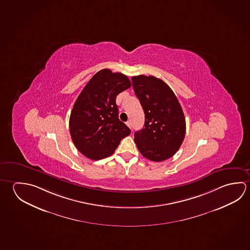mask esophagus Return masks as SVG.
Here are the masks:
<instances>
[{"label":"esophagus","mask_w":250,"mask_h":250,"mask_svg":"<svg viewBox=\"0 0 250 250\" xmlns=\"http://www.w3.org/2000/svg\"><path fill=\"white\" fill-rule=\"evenodd\" d=\"M127 126L129 128H131V121H127L126 122Z\"/></svg>","instance_id":"1"}]
</instances>
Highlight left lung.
<instances>
[{
	"label": "left lung",
	"mask_w": 250,
	"mask_h": 250,
	"mask_svg": "<svg viewBox=\"0 0 250 250\" xmlns=\"http://www.w3.org/2000/svg\"><path fill=\"white\" fill-rule=\"evenodd\" d=\"M132 87L145 113L144 127L134 133L140 153L153 162L172 157L184 141L186 123L175 93L154 76H132Z\"/></svg>",
	"instance_id": "8db88e82"
}]
</instances>
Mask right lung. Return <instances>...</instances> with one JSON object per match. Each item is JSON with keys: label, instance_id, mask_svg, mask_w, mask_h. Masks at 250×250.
<instances>
[{"label": "right lung", "instance_id": "1", "mask_svg": "<svg viewBox=\"0 0 250 250\" xmlns=\"http://www.w3.org/2000/svg\"><path fill=\"white\" fill-rule=\"evenodd\" d=\"M131 86L126 75L103 69L76 99L69 119L71 138L86 157L102 160L114 153L131 130L119 119L116 97Z\"/></svg>", "mask_w": 250, "mask_h": 250}]
</instances>
